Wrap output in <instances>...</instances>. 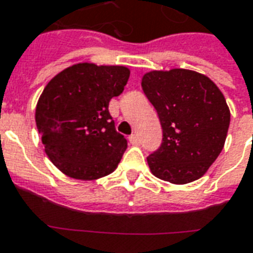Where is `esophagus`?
Listing matches in <instances>:
<instances>
[{
    "mask_svg": "<svg viewBox=\"0 0 253 253\" xmlns=\"http://www.w3.org/2000/svg\"><path fill=\"white\" fill-rule=\"evenodd\" d=\"M130 143L131 145H139V136H138V134H132V135H130Z\"/></svg>",
    "mask_w": 253,
    "mask_h": 253,
    "instance_id": "esophagus-1",
    "label": "esophagus"
}]
</instances>
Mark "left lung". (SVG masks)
Instances as JSON below:
<instances>
[{"mask_svg": "<svg viewBox=\"0 0 253 253\" xmlns=\"http://www.w3.org/2000/svg\"><path fill=\"white\" fill-rule=\"evenodd\" d=\"M142 89L162 127L160 149L147 157L155 177L182 185L207 173L225 143L231 112L208 76L189 69L151 71Z\"/></svg>", "mask_w": 253, "mask_h": 253, "instance_id": "8db88e82", "label": "left lung"}]
</instances>
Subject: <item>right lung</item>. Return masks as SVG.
<instances>
[{
  "label": "right lung",
  "mask_w": 253,
  "mask_h": 253,
  "mask_svg": "<svg viewBox=\"0 0 253 253\" xmlns=\"http://www.w3.org/2000/svg\"><path fill=\"white\" fill-rule=\"evenodd\" d=\"M128 78L123 65L79 63L46 84L37 102V130L46 155L65 175L89 181L117 169L127 141L115 130L108 103Z\"/></svg>",
  "instance_id": "1"
}]
</instances>
